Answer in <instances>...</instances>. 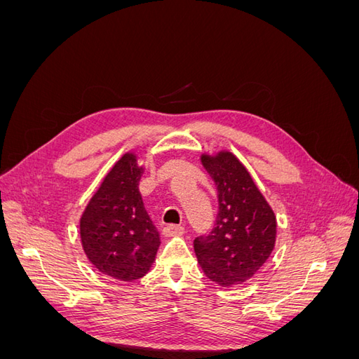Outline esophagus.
Here are the masks:
<instances>
[{"label":"esophagus","instance_id":"1","mask_svg":"<svg viewBox=\"0 0 359 359\" xmlns=\"http://www.w3.org/2000/svg\"><path fill=\"white\" fill-rule=\"evenodd\" d=\"M163 233H165V236H181L184 233V227L177 224H169L163 229Z\"/></svg>","mask_w":359,"mask_h":359}]
</instances>
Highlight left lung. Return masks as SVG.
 <instances>
[{
  "instance_id": "left-lung-1",
  "label": "left lung",
  "mask_w": 359,
  "mask_h": 359,
  "mask_svg": "<svg viewBox=\"0 0 359 359\" xmlns=\"http://www.w3.org/2000/svg\"><path fill=\"white\" fill-rule=\"evenodd\" d=\"M201 161L219 191L217 226L194 240L203 274L222 287L243 285L273 253L277 219L250 172L233 153H205Z\"/></svg>"
}]
</instances>
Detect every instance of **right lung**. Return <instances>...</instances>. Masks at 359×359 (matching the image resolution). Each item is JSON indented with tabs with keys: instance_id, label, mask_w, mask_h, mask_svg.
<instances>
[{
	"instance_id": "add662e5",
	"label": "right lung",
	"mask_w": 359,
	"mask_h": 359,
	"mask_svg": "<svg viewBox=\"0 0 359 359\" xmlns=\"http://www.w3.org/2000/svg\"><path fill=\"white\" fill-rule=\"evenodd\" d=\"M142 173L137 154L128 151L107 172L79 223L82 248L94 268L127 283L148 274L160 245L139 191Z\"/></svg>"
}]
</instances>
